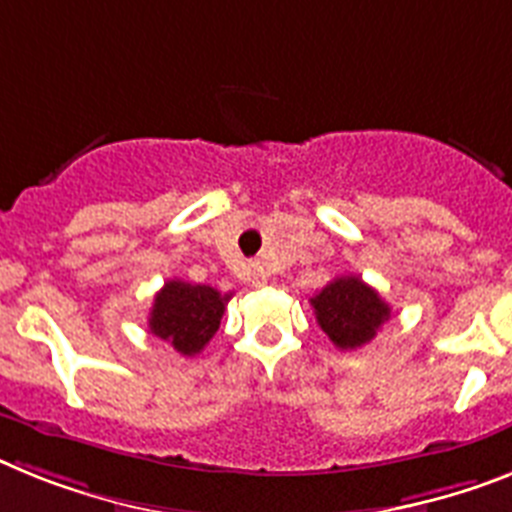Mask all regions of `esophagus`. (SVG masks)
<instances>
[{
	"mask_svg": "<svg viewBox=\"0 0 512 512\" xmlns=\"http://www.w3.org/2000/svg\"><path fill=\"white\" fill-rule=\"evenodd\" d=\"M249 281L255 283V286H263L265 281H268V273H265V268L260 263L249 265Z\"/></svg>",
	"mask_w": 512,
	"mask_h": 512,
	"instance_id": "1",
	"label": "esophagus"
}]
</instances>
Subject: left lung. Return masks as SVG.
I'll return each instance as SVG.
<instances>
[{
  "instance_id": "obj_1",
  "label": "left lung",
  "mask_w": 512,
  "mask_h": 512,
  "mask_svg": "<svg viewBox=\"0 0 512 512\" xmlns=\"http://www.w3.org/2000/svg\"><path fill=\"white\" fill-rule=\"evenodd\" d=\"M309 304L315 307L317 325L338 349H359L377 336L390 317L388 302L359 276H341L317 291Z\"/></svg>"
}]
</instances>
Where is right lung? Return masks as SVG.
I'll use <instances>...</instances> for the list:
<instances>
[{"instance_id": "right-lung-1", "label": "right lung", "mask_w": 512, "mask_h": 512, "mask_svg": "<svg viewBox=\"0 0 512 512\" xmlns=\"http://www.w3.org/2000/svg\"><path fill=\"white\" fill-rule=\"evenodd\" d=\"M229 299L231 294H221L205 283L166 281L153 299L148 328L179 354L195 356L216 336Z\"/></svg>"}]
</instances>
